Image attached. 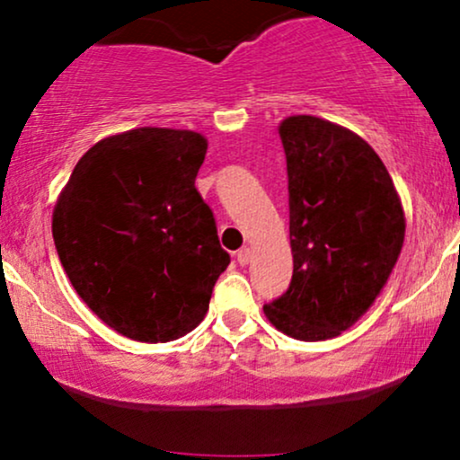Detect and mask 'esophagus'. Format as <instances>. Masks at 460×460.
<instances>
[{"label":"esophagus","mask_w":460,"mask_h":460,"mask_svg":"<svg viewBox=\"0 0 460 460\" xmlns=\"http://www.w3.org/2000/svg\"><path fill=\"white\" fill-rule=\"evenodd\" d=\"M251 260H252L251 248H242V251H237V263H240V266H246Z\"/></svg>","instance_id":"34e87169"}]
</instances>
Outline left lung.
I'll return each instance as SVG.
<instances>
[{"instance_id":"8db88e82","label":"left lung","mask_w":460,"mask_h":460,"mask_svg":"<svg viewBox=\"0 0 460 460\" xmlns=\"http://www.w3.org/2000/svg\"><path fill=\"white\" fill-rule=\"evenodd\" d=\"M279 136L294 274L263 314L294 340H331L387 285L404 244V209L383 160L355 131L298 114L281 120Z\"/></svg>"}]
</instances>
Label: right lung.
<instances>
[{
  "instance_id": "obj_1",
  "label": "right lung",
  "mask_w": 460,
  "mask_h": 460,
  "mask_svg": "<svg viewBox=\"0 0 460 460\" xmlns=\"http://www.w3.org/2000/svg\"><path fill=\"white\" fill-rule=\"evenodd\" d=\"M199 131L138 128L99 140L56 200L51 231L79 298L134 341L197 329L231 257L194 179Z\"/></svg>"
}]
</instances>
